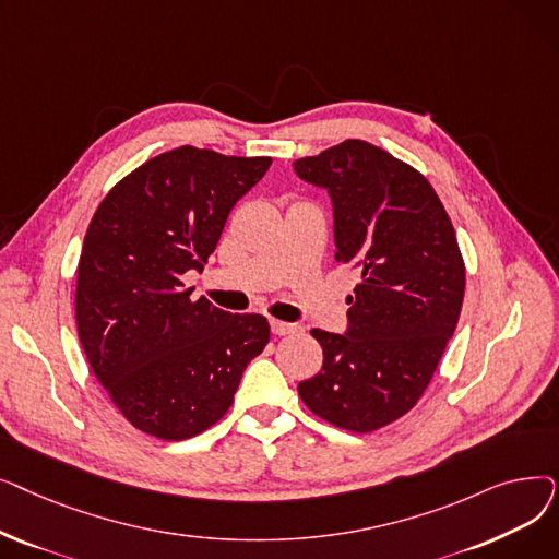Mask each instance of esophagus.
<instances>
[{
	"label": "esophagus",
	"mask_w": 559,
	"mask_h": 559,
	"mask_svg": "<svg viewBox=\"0 0 559 559\" xmlns=\"http://www.w3.org/2000/svg\"><path fill=\"white\" fill-rule=\"evenodd\" d=\"M270 326H272V333H274V335H292V333L299 331V326L285 324V321H278V319H272Z\"/></svg>",
	"instance_id": "34e87169"
}]
</instances>
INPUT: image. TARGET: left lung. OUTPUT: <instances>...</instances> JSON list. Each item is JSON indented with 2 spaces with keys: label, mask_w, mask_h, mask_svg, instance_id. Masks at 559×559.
<instances>
[{
  "label": "left lung",
  "mask_w": 559,
  "mask_h": 559,
  "mask_svg": "<svg viewBox=\"0 0 559 559\" xmlns=\"http://www.w3.org/2000/svg\"><path fill=\"white\" fill-rule=\"evenodd\" d=\"M295 169L329 190L335 260L362 274L348 333L310 331L324 365L299 396L319 419L371 432L407 415L430 385L462 310L464 258L426 176L380 146L344 140Z\"/></svg>",
  "instance_id": "8db88e82"
}]
</instances>
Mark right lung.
<instances>
[{"mask_svg": "<svg viewBox=\"0 0 559 559\" xmlns=\"http://www.w3.org/2000/svg\"><path fill=\"white\" fill-rule=\"evenodd\" d=\"M179 146L127 174L99 203L76 270V331L108 399L138 430L181 442L215 426L270 342L262 314L190 299L226 217L270 169Z\"/></svg>", "mask_w": 559, "mask_h": 559, "instance_id": "right-lung-1", "label": "right lung"}]
</instances>
